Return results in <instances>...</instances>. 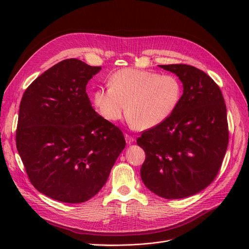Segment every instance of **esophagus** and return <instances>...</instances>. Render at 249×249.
Segmentation results:
<instances>
[{"instance_id":"34e87169","label":"esophagus","mask_w":249,"mask_h":249,"mask_svg":"<svg viewBox=\"0 0 249 249\" xmlns=\"http://www.w3.org/2000/svg\"><path fill=\"white\" fill-rule=\"evenodd\" d=\"M124 137H125V141H126L127 144H132V143L135 141V138L133 136H131V135L125 134Z\"/></svg>"}]
</instances>
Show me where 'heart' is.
<instances>
[{
  "mask_svg": "<svg viewBox=\"0 0 249 249\" xmlns=\"http://www.w3.org/2000/svg\"><path fill=\"white\" fill-rule=\"evenodd\" d=\"M182 85L172 74L123 69L110 79V86L96 89L92 102L100 115L117 122L126 112L131 123L148 130L165 122L178 106Z\"/></svg>",
  "mask_w": 249,
  "mask_h": 249,
  "instance_id": "obj_1",
  "label": "heart"
}]
</instances>
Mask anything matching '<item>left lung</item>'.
I'll use <instances>...</instances> for the list:
<instances>
[{
	"label": "left lung",
	"instance_id": "8db88e82",
	"mask_svg": "<svg viewBox=\"0 0 249 249\" xmlns=\"http://www.w3.org/2000/svg\"><path fill=\"white\" fill-rule=\"evenodd\" d=\"M159 66L176 73L184 90L176 111L137 139L145 152L140 176L158 196L178 199L205 189L219 171L229 144L227 107L206 72L187 64Z\"/></svg>",
	"mask_w": 249,
	"mask_h": 249
}]
</instances>
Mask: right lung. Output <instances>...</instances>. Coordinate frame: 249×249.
<instances>
[{
    "label": "right lung",
    "instance_id": "obj_1",
    "mask_svg": "<svg viewBox=\"0 0 249 249\" xmlns=\"http://www.w3.org/2000/svg\"><path fill=\"white\" fill-rule=\"evenodd\" d=\"M102 70L66 59L35 79L22 95L17 148L30 182L62 202H84L106 184L125 146L123 132L97 114L86 85Z\"/></svg>",
    "mask_w": 249,
    "mask_h": 249
}]
</instances>
